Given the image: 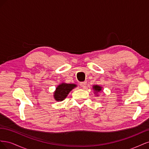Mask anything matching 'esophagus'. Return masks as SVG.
<instances>
[{"label":"esophagus","mask_w":149,"mask_h":149,"mask_svg":"<svg viewBox=\"0 0 149 149\" xmlns=\"http://www.w3.org/2000/svg\"><path fill=\"white\" fill-rule=\"evenodd\" d=\"M86 83H87L86 81H84V82H82V83H80V84H79L80 86L81 87V88L86 87V84H87Z\"/></svg>","instance_id":"34e87169"}]
</instances>
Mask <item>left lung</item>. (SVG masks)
I'll list each match as a JSON object with an SVG mask.
<instances>
[{
	"mask_svg": "<svg viewBox=\"0 0 149 149\" xmlns=\"http://www.w3.org/2000/svg\"><path fill=\"white\" fill-rule=\"evenodd\" d=\"M93 89L94 91V94L96 95L97 96H98L97 94H98V93L102 91V87L100 86H99V85H93Z\"/></svg>",
	"mask_w": 149,
	"mask_h": 149,
	"instance_id": "left-lung-1",
	"label": "left lung"
}]
</instances>
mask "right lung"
Here are the masks:
<instances>
[{
  "label": "right lung",
  "instance_id": "right-lung-1",
  "mask_svg": "<svg viewBox=\"0 0 149 149\" xmlns=\"http://www.w3.org/2000/svg\"><path fill=\"white\" fill-rule=\"evenodd\" d=\"M76 87H77V85L75 84H68L65 83H62L58 86L55 91H54V99L56 101H63L71 90Z\"/></svg>",
  "mask_w": 149,
  "mask_h": 149
}]
</instances>
